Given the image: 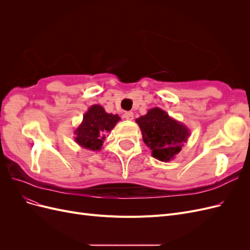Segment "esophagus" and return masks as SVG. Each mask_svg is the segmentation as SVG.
<instances>
[{"label":"esophagus","instance_id":"1","mask_svg":"<svg viewBox=\"0 0 250 250\" xmlns=\"http://www.w3.org/2000/svg\"><path fill=\"white\" fill-rule=\"evenodd\" d=\"M124 118H125L126 120H129V121L133 120V112H131V111L125 112V113H124Z\"/></svg>","mask_w":250,"mask_h":250}]
</instances>
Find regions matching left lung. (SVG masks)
Instances as JSON below:
<instances>
[{
	"instance_id": "obj_1",
	"label": "left lung",
	"mask_w": 250,
	"mask_h": 250,
	"mask_svg": "<svg viewBox=\"0 0 250 250\" xmlns=\"http://www.w3.org/2000/svg\"><path fill=\"white\" fill-rule=\"evenodd\" d=\"M135 122L141 128L144 143L151 149V154L162 162L172 161L190 137V129L185 124L160 107L149 109Z\"/></svg>"
}]
</instances>
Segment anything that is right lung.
Instances as JSON below:
<instances>
[{"label": "right lung", "mask_w": 250, "mask_h": 250, "mask_svg": "<svg viewBox=\"0 0 250 250\" xmlns=\"http://www.w3.org/2000/svg\"><path fill=\"white\" fill-rule=\"evenodd\" d=\"M121 119L118 115L105 111L99 104L90 106L83 115L82 122L75 129V142L82 148L100 151L108 132L113 129Z\"/></svg>", "instance_id": "right-lung-1"}]
</instances>
